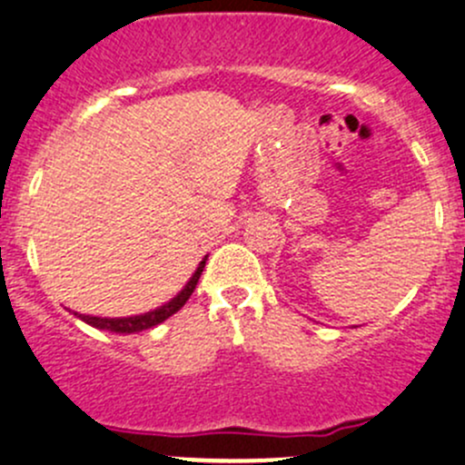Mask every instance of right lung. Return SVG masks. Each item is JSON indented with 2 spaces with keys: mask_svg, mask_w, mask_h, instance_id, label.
Listing matches in <instances>:
<instances>
[{
  "mask_svg": "<svg viewBox=\"0 0 465 465\" xmlns=\"http://www.w3.org/2000/svg\"><path fill=\"white\" fill-rule=\"evenodd\" d=\"M204 262H207V256L198 262L195 272L192 273V278L187 281V285L178 292L171 301L164 302V305L155 307V310L144 312V314H135V316H120V319H106V316H89V314H77L73 312V316L80 321H84L86 325L97 327V330H106V331H115V334H135V331L143 330H151V327L160 325L163 321H167L169 316H173L184 302L189 301V296L193 294L195 285H198L200 273L204 270Z\"/></svg>",
  "mask_w": 465,
  "mask_h": 465,
  "instance_id": "obj_1",
  "label": "right lung"
}]
</instances>
